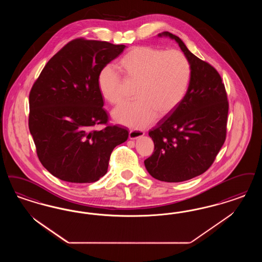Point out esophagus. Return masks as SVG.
<instances>
[{
  "instance_id": "esophagus-1",
  "label": "esophagus",
  "mask_w": 262,
  "mask_h": 262,
  "mask_svg": "<svg viewBox=\"0 0 262 262\" xmlns=\"http://www.w3.org/2000/svg\"><path fill=\"white\" fill-rule=\"evenodd\" d=\"M144 135H145V133L141 129H130L129 133H128V137L130 139H136V138H138L140 136H143Z\"/></svg>"
}]
</instances>
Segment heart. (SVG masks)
Instances as JSON below:
<instances>
[{
	"label": "heart",
	"instance_id": "b5f03b06",
	"mask_svg": "<svg viewBox=\"0 0 262 262\" xmlns=\"http://www.w3.org/2000/svg\"><path fill=\"white\" fill-rule=\"evenodd\" d=\"M125 81L136 84V101L113 112L118 123L141 128L154 119L170 114L188 90L191 67L186 56L177 50L164 51L151 46H137L117 62ZM123 82L115 71L105 66L97 75V88L113 106L124 102Z\"/></svg>",
	"mask_w": 262,
	"mask_h": 262
}]
</instances>
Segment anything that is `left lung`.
<instances>
[{"mask_svg": "<svg viewBox=\"0 0 262 262\" xmlns=\"http://www.w3.org/2000/svg\"><path fill=\"white\" fill-rule=\"evenodd\" d=\"M159 36L178 42L190 63L191 78L180 104L150 129L154 152L144 165L158 180L181 182L204 173L214 162L226 138L229 104L213 66L191 53L178 36Z\"/></svg>", "mask_w": 262, "mask_h": 262, "instance_id": "1", "label": "left lung"}]
</instances>
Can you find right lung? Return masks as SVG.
Segmentation results:
<instances>
[{
  "label": "right lung",
  "mask_w": 262,
  "mask_h": 262,
  "mask_svg": "<svg viewBox=\"0 0 262 262\" xmlns=\"http://www.w3.org/2000/svg\"><path fill=\"white\" fill-rule=\"evenodd\" d=\"M125 45L78 38L46 64L29 94V129L37 155L53 177L91 183L107 172L113 149L128 137L108 125L97 75ZM105 124L101 131L94 126Z\"/></svg>",
  "instance_id": "1"
}]
</instances>
